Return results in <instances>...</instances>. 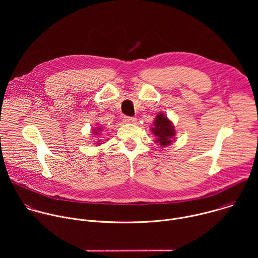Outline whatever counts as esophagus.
<instances>
[{"label": "esophagus", "instance_id": "obj_1", "mask_svg": "<svg viewBox=\"0 0 258 258\" xmlns=\"http://www.w3.org/2000/svg\"><path fill=\"white\" fill-rule=\"evenodd\" d=\"M136 118L135 117H132V116H124L123 117V121L125 122V123H134V122H136Z\"/></svg>", "mask_w": 258, "mask_h": 258}]
</instances>
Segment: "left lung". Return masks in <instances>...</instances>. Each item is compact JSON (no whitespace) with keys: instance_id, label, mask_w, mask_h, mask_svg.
Wrapping results in <instances>:
<instances>
[{"instance_id":"obj_1","label":"left lung","mask_w":258,"mask_h":258,"mask_svg":"<svg viewBox=\"0 0 258 258\" xmlns=\"http://www.w3.org/2000/svg\"><path fill=\"white\" fill-rule=\"evenodd\" d=\"M151 132L156 137L155 142L159 143L162 147L169 146L175 136L172 122L163 113L157 114L154 120V126L151 127Z\"/></svg>"}]
</instances>
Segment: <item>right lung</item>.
Here are the masks:
<instances>
[{
  "label": "right lung",
  "mask_w": 258,
  "mask_h": 258,
  "mask_svg": "<svg viewBox=\"0 0 258 258\" xmlns=\"http://www.w3.org/2000/svg\"><path fill=\"white\" fill-rule=\"evenodd\" d=\"M100 131H102V128H101V127H100V128H99V127H97L96 130H94V134H95V135H99L98 133H99ZM99 142H100V141H99ZM100 144H101V143H98V145H100Z\"/></svg>",
  "instance_id": "1"
}]
</instances>
